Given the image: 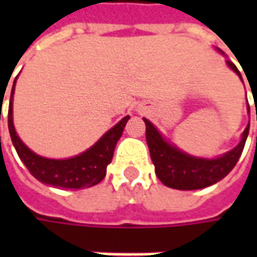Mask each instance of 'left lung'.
I'll use <instances>...</instances> for the list:
<instances>
[{"mask_svg":"<svg viewBox=\"0 0 257 257\" xmlns=\"http://www.w3.org/2000/svg\"><path fill=\"white\" fill-rule=\"evenodd\" d=\"M227 65L240 77L237 67L232 61ZM242 78V77H240ZM146 123V140L150 150V157L154 164V170L159 180L167 187L177 190H197L207 186H212L223 177H226L236 166L239 157L242 156L244 143L249 134V125L243 132L242 142L237 144L232 152L226 153L219 159L206 160L197 159L180 152L177 147L169 144L157 128L149 120Z\"/></svg>","mask_w":257,"mask_h":257,"instance_id":"obj_1","label":"left lung"}]
</instances>
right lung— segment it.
<instances>
[{
    "label": "right lung",
    "instance_id": "1",
    "mask_svg": "<svg viewBox=\"0 0 257 257\" xmlns=\"http://www.w3.org/2000/svg\"><path fill=\"white\" fill-rule=\"evenodd\" d=\"M14 85L11 90V100L8 108V128L15 150L30 173L41 183L54 186L58 189H70V190L91 187L101 182L105 177L107 166L111 163L115 144L121 137L125 123L128 121L130 117L128 115L124 117L120 123L115 124L111 130L104 134L93 147H90L87 152L80 156L65 160L45 159L31 152L15 133L14 123H13Z\"/></svg>",
    "mask_w": 257,
    "mask_h": 257
}]
</instances>
